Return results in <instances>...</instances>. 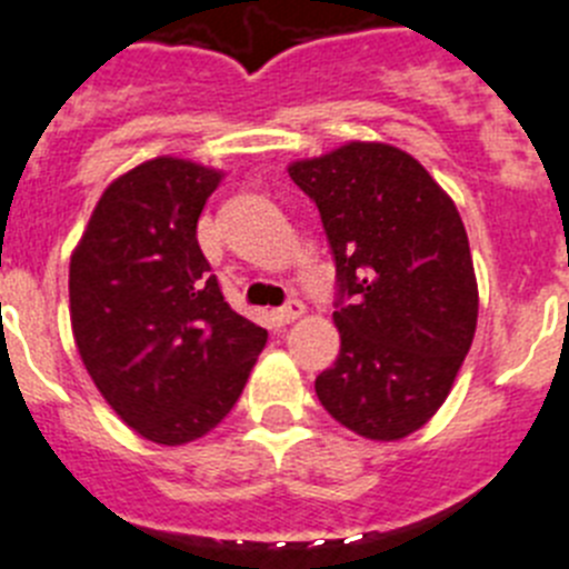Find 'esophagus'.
<instances>
[{"instance_id": "1", "label": "esophagus", "mask_w": 569, "mask_h": 569, "mask_svg": "<svg viewBox=\"0 0 569 569\" xmlns=\"http://www.w3.org/2000/svg\"><path fill=\"white\" fill-rule=\"evenodd\" d=\"M300 315H303V303H300L297 297H291V300H286V303L274 311V320L286 326V322H295Z\"/></svg>"}]
</instances>
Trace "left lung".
Returning a JSON list of instances; mask_svg holds the SVG:
<instances>
[{
	"label": "left lung",
	"mask_w": 569,
	"mask_h": 569,
	"mask_svg": "<svg viewBox=\"0 0 569 569\" xmlns=\"http://www.w3.org/2000/svg\"><path fill=\"white\" fill-rule=\"evenodd\" d=\"M289 176L320 209L337 269L340 355L317 397L360 437H408L442 406L473 342L462 218L417 158L388 144L351 141Z\"/></svg>",
	"instance_id": "8db88e82"
}]
</instances>
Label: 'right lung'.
Listing matches in <instances>:
<instances>
[{
	"label": "right lung",
	"mask_w": 569,
	"mask_h": 569,
	"mask_svg": "<svg viewBox=\"0 0 569 569\" xmlns=\"http://www.w3.org/2000/svg\"><path fill=\"white\" fill-rule=\"evenodd\" d=\"M221 172L156 158L116 178L70 258V320L87 373L130 428L183 445L221 422L266 346L198 247Z\"/></svg>",
	"instance_id": "1"
}]
</instances>
